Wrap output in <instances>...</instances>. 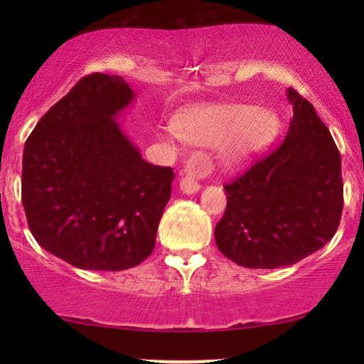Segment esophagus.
Returning <instances> with one entry per match:
<instances>
[{
    "instance_id": "34e87169",
    "label": "esophagus",
    "mask_w": 364,
    "mask_h": 364,
    "mask_svg": "<svg viewBox=\"0 0 364 364\" xmlns=\"http://www.w3.org/2000/svg\"><path fill=\"white\" fill-rule=\"evenodd\" d=\"M210 172V164L207 161H202V159L193 157L188 161L187 168H186V176L181 178V191L183 193H196L200 191V183H198L197 177L198 176H205V173Z\"/></svg>"
}]
</instances>
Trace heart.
Masks as SVG:
<instances>
[{"mask_svg": "<svg viewBox=\"0 0 364 364\" xmlns=\"http://www.w3.org/2000/svg\"><path fill=\"white\" fill-rule=\"evenodd\" d=\"M177 136L188 144L218 147L225 144L223 161L240 167L265 151L280 132L273 109L250 104H213L188 111L176 119Z\"/></svg>", "mask_w": 364, "mask_h": 364, "instance_id": "heart-1", "label": "heart"}]
</instances>
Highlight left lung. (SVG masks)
Masks as SVG:
<instances>
[{
    "instance_id": "obj_1",
    "label": "left lung",
    "mask_w": 364,
    "mask_h": 364,
    "mask_svg": "<svg viewBox=\"0 0 364 364\" xmlns=\"http://www.w3.org/2000/svg\"><path fill=\"white\" fill-rule=\"evenodd\" d=\"M293 117L275 151L227 183L217 248L237 265L280 268L325 247L343 212L341 156L315 107L295 89Z\"/></svg>"
}]
</instances>
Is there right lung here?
<instances>
[{"instance_id": "right-lung-1", "label": "right lung", "mask_w": 364, "mask_h": 364, "mask_svg": "<svg viewBox=\"0 0 364 364\" xmlns=\"http://www.w3.org/2000/svg\"><path fill=\"white\" fill-rule=\"evenodd\" d=\"M136 94L121 76L77 81L29 134L21 200L44 250L82 270L119 272L156 247L171 167L146 162L116 117Z\"/></svg>"}]
</instances>
